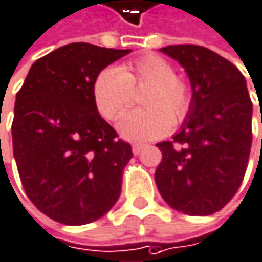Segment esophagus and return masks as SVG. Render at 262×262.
<instances>
[{"instance_id":"34e87169","label":"esophagus","mask_w":262,"mask_h":262,"mask_svg":"<svg viewBox=\"0 0 262 262\" xmlns=\"http://www.w3.org/2000/svg\"><path fill=\"white\" fill-rule=\"evenodd\" d=\"M142 148H144L142 144H135V145L132 147V151H133V155H139V153L142 151Z\"/></svg>"}]
</instances>
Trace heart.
Segmentation results:
<instances>
[{
	"instance_id": "b5f03b06",
	"label": "heart",
	"mask_w": 262,
	"mask_h": 262,
	"mask_svg": "<svg viewBox=\"0 0 262 262\" xmlns=\"http://www.w3.org/2000/svg\"><path fill=\"white\" fill-rule=\"evenodd\" d=\"M150 86L142 103L147 109L132 111L120 123V135L133 142L153 141L166 135L172 120L181 121L192 102L189 85L176 76V69L160 55L148 54L120 67H106L96 78L93 97L99 112L118 118L133 102V90Z\"/></svg>"
}]
</instances>
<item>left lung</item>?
I'll use <instances>...</instances> for the list:
<instances>
[{
    "mask_svg": "<svg viewBox=\"0 0 262 262\" xmlns=\"http://www.w3.org/2000/svg\"><path fill=\"white\" fill-rule=\"evenodd\" d=\"M160 52L176 60L192 88L190 109L172 141L159 142L156 186L166 204L190 216L224 208L238 190L252 145V102L242 72L196 45Z\"/></svg>",
    "mask_w": 262,
    "mask_h": 262,
    "instance_id": "left-lung-1",
    "label": "left lung"
}]
</instances>
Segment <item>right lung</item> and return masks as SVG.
<instances>
[{
  "label": "right lung",
  "mask_w": 262,
  "mask_h": 262,
  "mask_svg": "<svg viewBox=\"0 0 262 262\" xmlns=\"http://www.w3.org/2000/svg\"><path fill=\"white\" fill-rule=\"evenodd\" d=\"M70 43L37 60L16 94L13 156L31 202L64 225H85L114 207L132 147L100 117L93 85L130 54Z\"/></svg>",
  "instance_id": "obj_1"
}]
</instances>
